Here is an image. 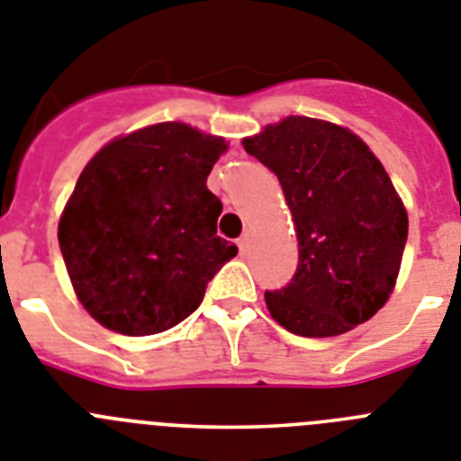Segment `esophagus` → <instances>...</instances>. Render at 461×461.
Instances as JSON below:
<instances>
[{"instance_id":"esophagus-1","label":"esophagus","mask_w":461,"mask_h":461,"mask_svg":"<svg viewBox=\"0 0 461 461\" xmlns=\"http://www.w3.org/2000/svg\"><path fill=\"white\" fill-rule=\"evenodd\" d=\"M239 249H241V253H249L250 249V234L246 231V234H241V239H239Z\"/></svg>"}]
</instances>
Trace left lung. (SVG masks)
I'll use <instances>...</instances> for the list:
<instances>
[{"label": "left lung", "mask_w": 461, "mask_h": 461, "mask_svg": "<svg viewBox=\"0 0 461 461\" xmlns=\"http://www.w3.org/2000/svg\"><path fill=\"white\" fill-rule=\"evenodd\" d=\"M241 145L276 173L297 237V272L265 293L272 319L293 335L338 338L393 293L408 211L382 161L339 123L285 117Z\"/></svg>", "instance_id": "8db88e82"}]
</instances>
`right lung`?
Wrapping results in <instances>:
<instances>
[{"mask_svg":"<svg viewBox=\"0 0 461 461\" xmlns=\"http://www.w3.org/2000/svg\"><path fill=\"white\" fill-rule=\"evenodd\" d=\"M220 135L161 122L119 135L84 166L58 222L77 300L107 330L142 338L177 326L239 249L218 237L206 187Z\"/></svg>","mask_w":461,"mask_h":461,"instance_id":"add662e5","label":"right lung"}]
</instances>
